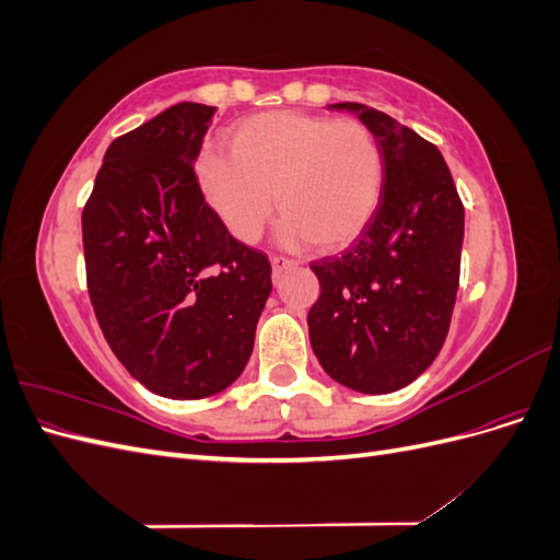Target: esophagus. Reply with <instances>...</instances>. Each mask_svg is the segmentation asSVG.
<instances>
[{
    "label": "esophagus",
    "mask_w": 560,
    "mask_h": 560,
    "mask_svg": "<svg viewBox=\"0 0 560 560\" xmlns=\"http://www.w3.org/2000/svg\"><path fill=\"white\" fill-rule=\"evenodd\" d=\"M270 266H273V278L278 280L287 268H294L296 264L292 259H284V257H270Z\"/></svg>",
    "instance_id": "1"
}]
</instances>
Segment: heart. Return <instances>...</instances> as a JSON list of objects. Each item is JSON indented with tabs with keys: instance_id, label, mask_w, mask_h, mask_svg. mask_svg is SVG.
Masks as SVG:
<instances>
[{
	"instance_id": "1",
	"label": "heart",
	"mask_w": 560,
	"mask_h": 560,
	"mask_svg": "<svg viewBox=\"0 0 560 560\" xmlns=\"http://www.w3.org/2000/svg\"><path fill=\"white\" fill-rule=\"evenodd\" d=\"M198 179L238 243L261 238L278 194L282 247L341 249L378 208L383 154L376 135L354 118L266 112L233 128L231 151H202Z\"/></svg>"
}]
</instances>
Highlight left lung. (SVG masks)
Wrapping results in <instances>:
<instances>
[{
  "mask_svg": "<svg viewBox=\"0 0 560 560\" xmlns=\"http://www.w3.org/2000/svg\"><path fill=\"white\" fill-rule=\"evenodd\" d=\"M383 154V191L364 231L341 257L313 261L319 299L308 313L315 358L364 395L413 383L442 350L451 327L465 210L434 144L393 116L360 103Z\"/></svg>",
  "mask_w": 560,
  "mask_h": 560,
  "instance_id": "left-lung-1",
  "label": "left lung"
}]
</instances>
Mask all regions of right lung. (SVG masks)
Masks as SVG:
<instances>
[{
	"instance_id": "obj_1",
	"label": "right lung",
	"mask_w": 560,
	"mask_h": 560,
	"mask_svg": "<svg viewBox=\"0 0 560 560\" xmlns=\"http://www.w3.org/2000/svg\"><path fill=\"white\" fill-rule=\"evenodd\" d=\"M217 107L179 103L116 138L81 214L95 317L128 374L167 399L222 393L243 374L273 290L194 173Z\"/></svg>"
}]
</instances>
